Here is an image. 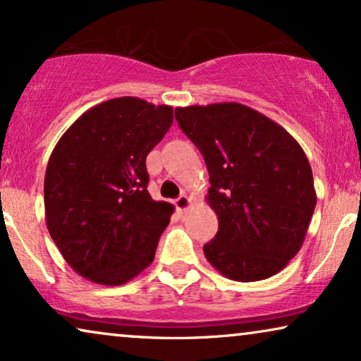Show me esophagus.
I'll return each mask as SVG.
<instances>
[{
	"mask_svg": "<svg viewBox=\"0 0 361 361\" xmlns=\"http://www.w3.org/2000/svg\"><path fill=\"white\" fill-rule=\"evenodd\" d=\"M190 205H192V199H190V197H187V195H180L179 199L176 200V209L179 210L180 214H182V212H185L187 209H189Z\"/></svg>",
	"mask_w": 361,
	"mask_h": 361,
	"instance_id": "1",
	"label": "esophagus"
}]
</instances>
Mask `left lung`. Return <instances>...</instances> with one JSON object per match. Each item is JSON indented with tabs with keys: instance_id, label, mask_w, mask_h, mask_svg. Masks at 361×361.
Here are the masks:
<instances>
[{
	"instance_id": "obj_1",
	"label": "left lung",
	"mask_w": 361,
	"mask_h": 361,
	"mask_svg": "<svg viewBox=\"0 0 361 361\" xmlns=\"http://www.w3.org/2000/svg\"><path fill=\"white\" fill-rule=\"evenodd\" d=\"M204 154L205 197L219 219L205 258L225 278L268 279L298 255L312 219L314 177L299 142L263 113L236 102L176 108Z\"/></svg>"
}]
</instances>
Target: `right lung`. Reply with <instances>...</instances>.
Wrapping results in <instances>:
<instances>
[{
	"label": "right lung",
	"instance_id": "1",
	"mask_svg": "<svg viewBox=\"0 0 361 361\" xmlns=\"http://www.w3.org/2000/svg\"><path fill=\"white\" fill-rule=\"evenodd\" d=\"M172 120V106L113 98L77 118L54 147L44 179L46 224L82 278L121 286L154 259L174 205L151 199L146 156Z\"/></svg>",
	"mask_w": 361,
	"mask_h": 361
}]
</instances>
